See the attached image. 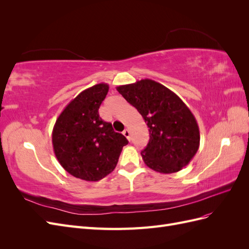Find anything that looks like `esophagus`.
I'll return each mask as SVG.
<instances>
[{"label":"esophagus","instance_id":"1","mask_svg":"<svg viewBox=\"0 0 249 249\" xmlns=\"http://www.w3.org/2000/svg\"><path fill=\"white\" fill-rule=\"evenodd\" d=\"M123 134L124 135V137L127 139V140H131V134H130V131L127 130V129H125L124 132H123Z\"/></svg>","mask_w":249,"mask_h":249}]
</instances>
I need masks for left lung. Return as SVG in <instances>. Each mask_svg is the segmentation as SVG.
Wrapping results in <instances>:
<instances>
[{"instance_id":"8db88e82","label":"left lung","mask_w":249,"mask_h":249,"mask_svg":"<svg viewBox=\"0 0 249 249\" xmlns=\"http://www.w3.org/2000/svg\"><path fill=\"white\" fill-rule=\"evenodd\" d=\"M138 110L149 127V141L141 152L147 166L173 173L190 163L199 147L196 119L179 97L154 80L142 79L116 87Z\"/></svg>"}]
</instances>
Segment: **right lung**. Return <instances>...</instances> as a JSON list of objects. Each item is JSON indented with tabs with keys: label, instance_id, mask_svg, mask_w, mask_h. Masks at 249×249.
Here are the masks:
<instances>
[{
	"label": "right lung",
	"instance_id": "1",
	"mask_svg": "<svg viewBox=\"0 0 249 249\" xmlns=\"http://www.w3.org/2000/svg\"><path fill=\"white\" fill-rule=\"evenodd\" d=\"M109 90L100 83L83 90L64 108L53 127L52 142L60 165L74 178L96 182L116 167L129 141L99 115Z\"/></svg>",
	"mask_w": 249,
	"mask_h": 249
}]
</instances>
